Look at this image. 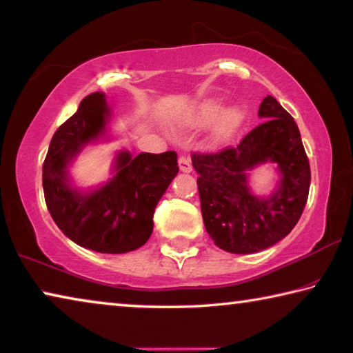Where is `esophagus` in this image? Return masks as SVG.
<instances>
[{"label":"esophagus","mask_w":353,"mask_h":353,"mask_svg":"<svg viewBox=\"0 0 353 353\" xmlns=\"http://www.w3.org/2000/svg\"><path fill=\"white\" fill-rule=\"evenodd\" d=\"M179 168L183 172H190L193 170V166H191V160L188 156H179Z\"/></svg>","instance_id":"obj_1"}]
</instances>
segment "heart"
<instances>
[{"label":"heart","mask_w":353,"mask_h":353,"mask_svg":"<svg viewBox=\"0 0 353 353\" xmlns=\"http://www.w3.org/2000/svg\"><path fill=\"white\" fill-rule=\"evenodd\" d=\"M219 112H221L219 101H208V103L202 105L193 114V117L190 119V123L194 126L208 125L217 119ZM242 120H243V111L241 108L234 106L227 110L221 115L214 126V131H213L214 142H223V140H227L236 131V128L241 125Z\"/></svg>","instance_id":"b5f03b06"}]
</instances>
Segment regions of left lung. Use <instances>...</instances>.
Returning <instances> with one entry per match:
<instances>
[{"label":"left lung","instance_id":"left-lung-1","mask_svg":"<svg viewBox=\"0 0 353 353\" xmlns=\"http://www.w3.org/2000/svg\"><path fill=\"white\" fill-rule=\"evenodd\" d=\"M258 115L264 121L236 146L191 154L205 228L228 253H256L285 238L309 197L310 165L293 117L272 95ZM267 161L279 165L281 182L270 198H258L249 191L246 171Z\"/></svg>","mask_w":353,"mask_h":353}]
</instances>
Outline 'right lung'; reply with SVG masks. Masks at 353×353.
I'll return each instance as SVG.
<instances>
[{"mask_svg": "<svg viewBox=\"0 0 353 353\" xmlns=\"http://www.w3.org/2000/svg\"><path fill=\"white\" fill-rule=\"evenodd\" d=\"M110 110L101 92L81 100L55 131L43 163L44 201L54 222L77 245L99 253H128L150 239L160 197L179 172L176 151L119 152L115 176L105 187L81 193L69 185L68 165L86 143L103 136Z\"/></svg>", "mask_w": 353, "mask_h": 353, "instance_id": "add662e5", "label": "right lung"}]
</instances>
